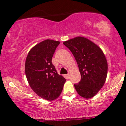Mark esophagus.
<instances>
[{
    "mask_svg": "<svg viewBox=\"0 0 126 126\" xmlns=\"http://www.w3.org/2000/svg\"><path fill=\"white\" fill-rule=\"evenodd\" d=\"M66 77H68V79H69L70 78V75H69V74H68V75H66Z\"/></svg>",
    "mask_w": 126,
    "mask_h": 126,
    "instance_id": "obj_1",
    "label": "esophagus"
}]
</instances>
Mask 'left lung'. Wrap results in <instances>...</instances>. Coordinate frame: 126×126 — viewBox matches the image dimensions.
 Instances as JSON below:
<instances>
[{
	"label": "left lung",
	"instance_id": "1",
	"mask_svg": "<svg viewBox=\"0 0 126 126\" xmlns=\"http://www.w3.org/2000/svg\"><path fill=\"white\" fill-rule=\"evenodd\" d=\"M63 44L71 51L80 70V81L74 85L77 92L85 99L94 97L104 85L107 76L104 54L99 46L85 37H75Z\"/></svg>",
	"mask_w": 126,
	"mask_h": 126
}]
</instances>
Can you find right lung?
I'll use <instances>...</instances> for the list:
<instances>
[{"mask_svg": "<svg viewBox=\"0 0 126 126\" xmlns=\"http://www.w3.org/2000/svg\"><path fill=\"white\" fill-rule=\"evenodd\" d=\"M60 44L51 39L43 41L31 49L26 59L25 73L29 85L38 96L46 100L59 97L66 81L51 63Z\"/></svg>", "mask_w": 126, "mask_h": 126, "instance_id": "right-lung-1", "label": "right lung"}]
</instances>
